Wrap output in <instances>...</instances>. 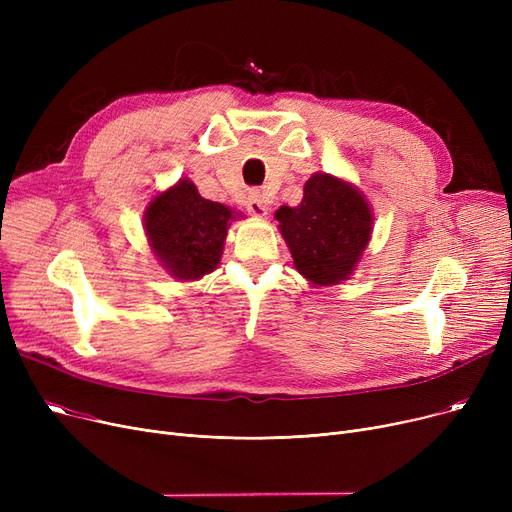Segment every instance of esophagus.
<instances>
[{"mask_svg": "<svg viewBox=\"0 0 512 512\" xmlns=\"http://www.w3.org/2000/svg\"><path fill=\"white\" fill-rule=\"evenodd\" d=\"M247 209L251 215H255V218H265L267 211H270V207H267L263 195L259 191H251L249 193V199H247Z\"/></svg>", "mask_w": 512, "mask_h": 512, "instance_id": "34e87169", "label": "esophagus"}]
</instances>
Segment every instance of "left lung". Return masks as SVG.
Here are the masks:
<instances>
[{
    "mask_svg": "<svg viewBox=\"0 0 512 512\" xmlns=\"http://www.w3.org/2000/svg\"><path fill=\"white\" fill-rule=\"evenodd\" d=\"M294 267L315 286L348 280L369 245L373 211L357 186L332 174H313L297 207L276 211Z\"/></svg>",
    "mask_w": 512,
    "mask_h": 512,
    "instance_id": "left-lung-1",
    "label": "left lung"
}]
</instances>
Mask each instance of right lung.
<instances>
[{"label":"right lung","mask_w":512,"mask_h":512,"mask_svg":"<svg viewBox=\"0 0 512 512\" xmlns=\"http://www.w3.org/2000/svg\"><path fill=\"white\" fill-rule=\"evenodd\" d=\"M232 220L230 207L203 199L191 180L180 178L147 205L143 228L170 276L193 282L218 267Z\"/></svg>","instance_id":"add662e5"}]
</instances>
